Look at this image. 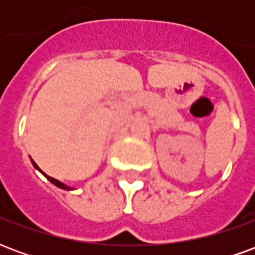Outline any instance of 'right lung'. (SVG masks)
I'll return each instance as SVG.
<instances>
[{"label": "right lung", "instance_id": "right-lung-1", "mask_svg": "<svg viewBox=\"0 0 255 255\" xmlns=\"http://www.w3.org/2000/svg\"><path fill=\"white\" fill-rule=\"evenodd\" d=\"M32 164H34V166H35V168H36V169H38V171H41V169L38 168V165H36V164H35V162H34V161H32ZM41 172H42V171H41ZM42 173H43V172H42ZM43 175H45V173H43ZM45 176H46L47 180H50V182H52L53 184H56L57 187L63 188V190H71V187H68V186H65L64 183H61V182H60V180H57V179H54V177L47 176V175H45Z\"/></svg>", "mask_w": 255, "mask_h": 255}]
</instances>
